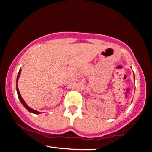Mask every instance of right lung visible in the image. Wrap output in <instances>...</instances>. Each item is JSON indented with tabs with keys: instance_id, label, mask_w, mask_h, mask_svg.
Returning <instances> with one entry per match:
<instances>
[{
	"instance_id": "right-lung-1",
	"label": "right lung",
	"mask_w": 152,
	"mask_h": 152,
	"mask_svg": "<svg viewBox=\"0 0 152 152\" xmlns=\"http://www.w3.org/2000/svg\"><path fill=\"white\" fill-rule=\"evenodd\" d=\"M20 72H21V69H20V70H19V72H18V76H17V79H16V83H17V82H18V78H19V76H20ZM16 91H17V94H18V99H19V100L20 101V102L22 103V104H23V105L24 106V107H25L26 109H27L28 111H29V112H31V113H33V114H40V113H41V112H39V111H36V110H34V109H31V108L29 107V106H28L27 104H26V102H24V100H23V99H22L21 96H20V92H19V90H18V86H17V85H16Z\"/></svg>"
}]
</instances>
